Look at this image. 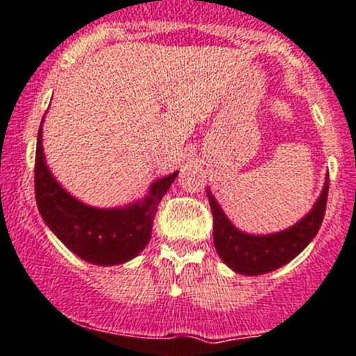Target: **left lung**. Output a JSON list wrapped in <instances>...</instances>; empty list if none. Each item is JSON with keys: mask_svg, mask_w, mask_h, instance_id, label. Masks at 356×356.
Wrapping results in <instances>:
<instances>
[{"mask_svg": "<svg viewBox=\"0 0 356 356\" xmlns=\"http://www.w3.org/2000/svg\"><path fill=\"white\" fill-rule=\"evenodd\" d=\"M327 192L329 177L325 178L324 188L317 202L314 204L312 211L300 219L295 226L273 234H248L234 228L207 190L209 204L214 218L212 233H214L216 252L234 273L247 274V276H259L280 269L295 259L315 238L325 214Z\"/></svg>", "mask_w": 356, "mask_h": 356, "instance_id": "left-lung-1", "label": "left lung"}]
</instances>
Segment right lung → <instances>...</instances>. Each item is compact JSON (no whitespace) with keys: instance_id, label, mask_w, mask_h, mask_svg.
Here are the masks:
<instances>
[{"instance_id":"obj_1","label":"right lung","mask_w":356,"mask_h":356,"mask_svg":"<svg viewBox=\"0 0 356 356\" xmlns=\"http://www.w3.org/2000/svg\"><path fill=\"white\" fill-rule=\"evenodd\" d=\"M177 173L154 181L144 200L120 209L79 202L54 179L44 159L42 122L35 149V202L44 222L63 245L86 262L116 266L137 257L151 240L154 216Z\"/></svg>"}]
</instances>
